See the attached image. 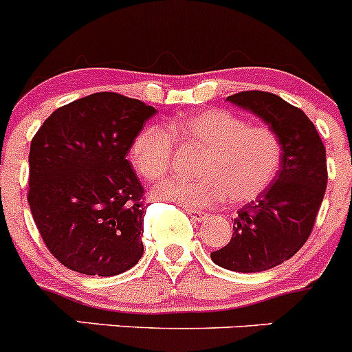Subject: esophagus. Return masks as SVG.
I'll use <instances>...</instances> for the list:
<instances>
[{"label":"esophagus","mask_w":352,"mask_h":352,"mask_svg":"<svg viewBox=\"0 0 352 352\" xmlns=\"http://www.w3.org/2000/svg\"><path fill=\"white\" fill-rule=\"evenodd\" d=\"M186 213H188V215H190V219L193 220V222H205V220L208 219V213L201 212V210L186 208Z\"/></svg>","instance_id":"34e87169"}]
</instances>
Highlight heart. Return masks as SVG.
I'll use <instances>...</instances> for the list:
<instances>
[{
    "mask_svg": "<svg viewBox=\"0 0 352 352\" xmlns=\"http://www.w3.org/2000/svg\"><path fill=\"white\" fill-rule=\"evenodd\" d=\"M175 142L200 151L193 179L169 177L155 188L157 197L188 208H208L226 198L245 203L259 197L276 177L283 157L278 133L251 125L227 110H203L149 125L133 139L130 159L144 179H161L169 171Z\"/></svg>",
    "mask_w": 352,
    "mask_h": 352,
    "instance_id": "b5f03b06",
    "label": "heart"
}]
</instances>
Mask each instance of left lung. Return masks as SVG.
Listing matches in <instances>:
<instances>
[{
  "mask_svg": "<svg viewBox=\"0 0 352 352\" xmlns=\"http://www.w3.org/2000/svg\"><path fill=\"white\" fill-rule=\"evenodd\" d=\"M227 101L263 118L283 147L273 183L239 210L230 242L212 252L226 270L257 273L288 261L310 237L327 188L325 147L310 118L278 95L241 91Z\"/></svg>",
  "mask_w": 352,
  "mask_h": 352,
  "instance_id": "left-lung-1",
  "label": "left lung"
}]
</instances>
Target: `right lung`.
<instances>
[{
	"label": "right lung",
	"instance_id": "right-lung-1",
	"mask_svg": "<svg viewBox=\"0 0 352 352\" xmlns=\"http://www.w3.org/2000/svg\"><path fill=\"white\" fill-rule=\"evenodd\" d=\"M155 108L95 93L57 108L30 144L28 205L50 254L115 276L144 254V186L126 154Z\"/></svg>",
	"mask_w": 352,
	"mask_h": 352
}]
</instances>
